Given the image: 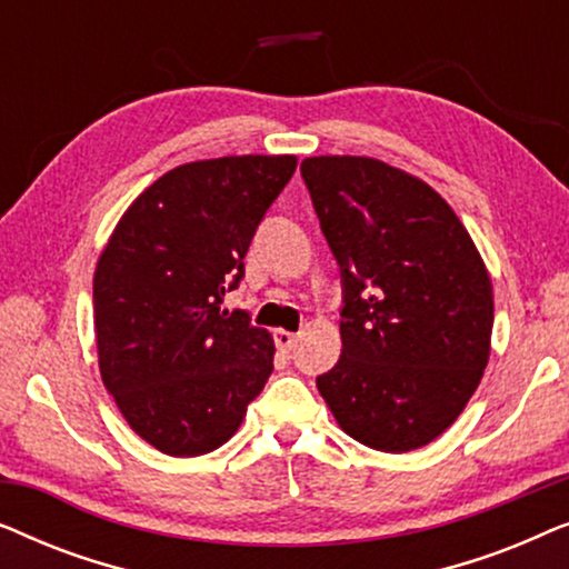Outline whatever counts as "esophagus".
<instances>
[{
	"label": "esophagus",
	"instance_id": "esophagus-1",
	"mask_svg": "<svg viewBox=\"0 0 569 569\" xmlns=\"http://www.w3.org/2000/svg\"><path fill=\"white\" fill-rule=\"evenodd\" d=\"M295 341H298V333L284 331V329L274 331V345H277L279 352H292V349H295Z\"/></svg>",
	"mask_w": 569,
	"mask_h": 569
}]
</instances>
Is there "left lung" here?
<instances>
[{"instance_id": "left-lung-1", "label": "left lung", "mask_w": 569, "mask_h": 569, "mask_svg": "<svg viewBox=\"0 0 569 569\" xmlns=\"http://www.w3.org/2000/svg\"><path fill=\"white\" fill-rule=\"evenodd\" d=\"M300 176L341 274V355L316 386L341 430L407 453L446 432L489 360L492 282L446 199L372 158Z\"/></svg>"}]
</instances>
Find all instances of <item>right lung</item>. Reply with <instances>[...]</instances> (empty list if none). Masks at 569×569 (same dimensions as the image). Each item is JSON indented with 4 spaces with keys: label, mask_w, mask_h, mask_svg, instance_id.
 Wrapping results in <instances>:
<instances>
[{
    "label": "right lung",
    "mask_w": 569,
    "mask_h": 569,
    "mask_svg": "<svg viewBox=\"0 0 569 569\" xmlns=\"http://www.w3.org/2000/svg\"><path fill=\"white\" fill-rule=\"evenodd\" d=\"M298 168L292 154L189 162L116 224L92 282L100 376L139 438L201 456L232 438L274 370L248 310H220L248 246Z\"/></svg>",
    "instance_id": "add662e5"
}]
</instances>
